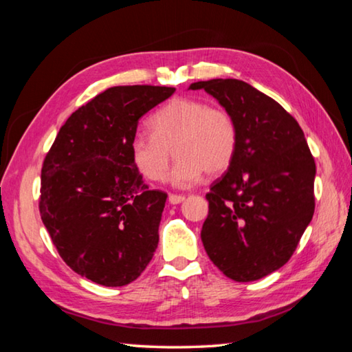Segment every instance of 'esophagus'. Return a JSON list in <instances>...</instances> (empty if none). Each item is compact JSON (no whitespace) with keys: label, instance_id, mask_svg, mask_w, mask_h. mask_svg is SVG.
<instances>
[{"label":"esophagus","instance_id":"esophagus-1","mask_svg":"<svg viewBox=\"0 0 352 352\" xmlns=\"http://www.w3.org/2000/svg\"><path fill=\"white\" fill-rule=\"evenodd\" d=\"M184 200H186V197H184V195H175V194L169 195V203L170 204H178V203H182Z\"/></svg>","mask_w":352,"mask_h":352}]
</instances>
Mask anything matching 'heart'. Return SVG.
Returning <instances> with one entry per match:
<instances>
[{
  "label": "heart",
  "instance_id": "b5f03b06",
  "mask_svg": "<svg viewBox=\"0 0 352 352\" xmlns=\"http://www.w3.org/2000/svg\"><path fill=\"white\" fill-rule=\"evenodd\" d=\"M151 133H137L129 144L131 160L146 180L163 182L172 148L177 163L169 180L189 188L204 170L219 175L231 166L237 152L239 131L232 115L204 101L178 97L149 118Z\"/></svg>",
  "mask_w": 352,
  "mask_h": 352
}]
</instances>
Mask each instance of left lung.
Segmentation results:
<instances>
[{"instance_id":"obj_1","label":"left lung","mask_w":352,"mask_h":352,"mask_svg":"<svg viewBox=\"0 0 352 352\" xmlns=\"http://www.w3.org/2000/svg\"><path fill=\"white\" fill-rule=\"evenodd\" d=\"M232 115L237 152L206 194L201 241L209 258L235 282L282 267L314 215L316 162L297 120L276 100L234 78L192 82Z\"/></svg>"}]
</instances>
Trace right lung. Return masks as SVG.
<instances>
[{
  "label": "right lung",
  "instance_id": "obj_1",
  "mask_svg": "<svg viewBox=\"0 0 352 352\" xmlns=\"http://www.w3.org/2000/svg\"><path fill=\"white\" fill-rule=\"evenodd\" d=\"M174 92L148 85L106 89L70 115L44 158L41 220L81 277L124 286L152 260L168 194L143 182L129 144L138 120Z\"/></svg>",
  "mask_w": 352,
  "mask_h": 352
}]
</instances>
